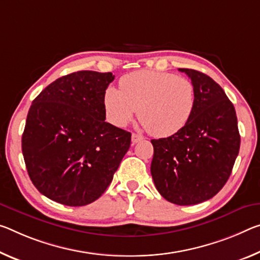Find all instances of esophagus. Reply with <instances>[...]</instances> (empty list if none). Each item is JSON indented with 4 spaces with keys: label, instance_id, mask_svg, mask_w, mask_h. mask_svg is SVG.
Here are the masks:
<instances>
[{
    "label": "esophagus",
    "instance_id": "34e87169",
    "mask_svg": "<svg viewBox=\"0 0 260 260\" xmlns=\"http://www.w3.org/2000/svg\"><path fill=\"white\" fill-rule=\"evenodd\" d=\"M142 140H143V137H141V135L135 134V133L132 134V142L133 143H138L140 141H142Z\"/></svg>",
    "mask_w": 260,
    "mask_h": 260
}]
</instances>
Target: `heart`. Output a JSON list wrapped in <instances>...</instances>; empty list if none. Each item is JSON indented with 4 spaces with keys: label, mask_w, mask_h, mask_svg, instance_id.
<instances>
[{
    "label": "heart",
    "mask_w": 260,
    "mask_h": 260,
    "mask_svg": "<svg viewBox=\"0 0 260 260\" xmlns=\"http://www.w3.org/2000/svg\"><path fill=\"white\" fill-rule=\"evenodd\" d=\"M120 90L109 88L104 108L109 120L125 126L139 111V119L151 135L166 138L183 129L196 106L192 82L171 73L139 71L123 76Z\"/></svg>",
    "instance_id": "heart-1"
}]
</instances>
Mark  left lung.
I'll return each instance as SVG.
<instances>
[{"label":"left lung","mask_w":260,"mask_h":260,"mask_svg":"<svg viewBox=\"0 0 260 260\" xmlns=\"http://www.w3.org/2000/svg\"><path fill=\"white\" fill-rule=\"evenodd\" d=\"M191 78L196 106L183 129L151 140L150 171L164 199L188 206L211 199L224 186L240 151L236 111L223 89L204 73L179 68Z\"/></svg>","instance_id":"8db88e82"}]
</instances>
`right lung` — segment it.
Segmentation results:
<instances>
[{
    "label": "right lung",
    "instance_id": "obj_1",
    "mask_svg": "<svg viewBox=\"0 0 260 260\" xmlns=\"http://www.w3.org/2000/svg\"><path fill=\"white\" fill-rule=\"evenodd\" d=\"M112 73L81 71L57 78L28 110L22 151L37 189L66 206L97 200L131 146V133L105 121Z\"/></svg>",
    "mask_w": 260,
    "mask_h": 260
}]
</instances>
